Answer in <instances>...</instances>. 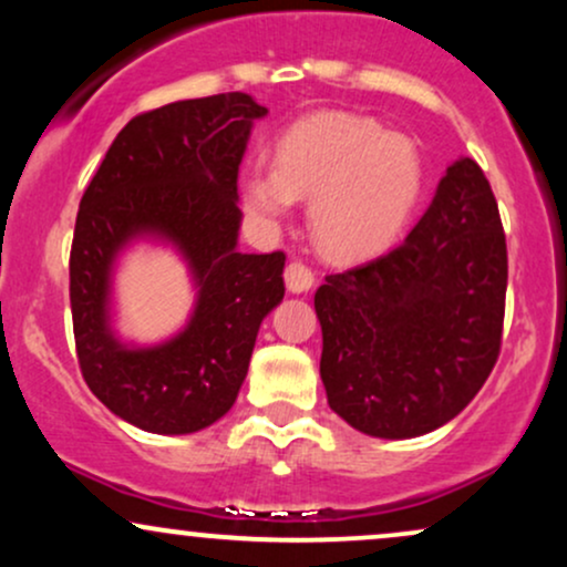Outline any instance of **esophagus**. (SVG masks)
<instances>
[{
  "instance_id": "1",
  "label": "esophagus",
  "mask_w": 567,
  "mask_h": 567,
  "mask_svg": "<svg viewBox=\"0 0 567 567\" xmlns=\"http://www.w3.org/2000/svg\"><path fill=\"white\" fill-rule=\"evenodd\" d=\"M285 285H288L290 292H306L315 285V271H311V266L296 258V261L285 266Z\"/></svg>"
}]
</instances>
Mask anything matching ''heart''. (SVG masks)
Returning a JSON list of instances; mask_svg holds the SVG:
<instances>
[{
	"label": "heart",
	"mask_w": 567,
	"mask_h": 567,
	"mask_svg": "<svg viewBox=\"0 0 567 567\" xmlns=\"http://www.w3.org/2000/svg\"><path fill=\"white\" fill-rule=\"evenodd\" d=\"M424 159L413 138L375 120L322 112L298 120L275 143V167L243 175V205L266 229L309 199V231L333 261H360L400 237L424 192Z\"/></svg>",
	"instance_id": "heart-1"
}]
</instances>
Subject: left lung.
Instances as JSON below:
<instances>
[{
	"label": "left lung",
	"instance_id": "8db88e82",
	"mask_svg": "<svg viewBox=\"0 0 567 567\" xmlns=\"http://www.w3.org/2000/svg\"><path fill=\"white\" fill-rule=\"evenodd\" d=\"M506 275L493 188L477 162H453L405 243L315 292L330 408L383 440L455 419L498 360Z\"/></svg>",
	"mask_w": 567,
	"mask_h": 567
}]
</instances>
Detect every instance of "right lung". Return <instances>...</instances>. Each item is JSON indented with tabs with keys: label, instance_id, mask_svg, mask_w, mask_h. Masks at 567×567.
<instances>
[{
	"label": "right lung",
	"instance_id": "right-lung-1",
	"mask_svg": "<svg viewBox=\"0 0 567 567\" xmlns=\"http://www.w3.org/2000/svg\"><path fill=\"white\" fill-rule=\"evenodd\" d=\"M261 116L247 93L143 112L82 194L69 258L76 360L90 392L143 432L192 434L229 413L258 328L285 296L282 250H237L239 165ZM143 233L179 247L200 296L184 334L130 350L107 328V282L115 252Z\"/></svg>",
	"mask_w": 567,
	"mask_h": 567
}]
</instances>
